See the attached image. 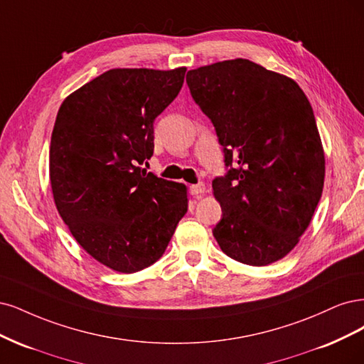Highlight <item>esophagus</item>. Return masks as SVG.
Returning <instances> with one entry per match:
<instances>
[{
    "label": "esophagus",
    "mask_w": 364,
    "mask_h": 364,
    "mask_svg": "<svg viewBox=\"0 0 364 364\" xmlns=\"http://www.w3.org/2000/svg\"><path fill=\"white\" fill-rule=\"evenodd\" d=\"M189 192H191V195L198 196V195H201V193H204V192H205V186H204L203 183L192 184V186L189 187Z\"/></svg>",
    "instance_id": "1"
}]
</instances>
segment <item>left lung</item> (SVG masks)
Segmentation results:
<instances>
[{
  "instance_id": "left-lung-1",
  "label": "left lung",
  "mask_w": 364,
  "mask_h": 364,
  "mask_svg": "<svg viewBox=\"0 0 364 364\" xmlns=\"http://www.w3.org/2000/svg\"><path fill=\"white\" fill-rule=\"evenodd\" d=\"M186 83L224 148L227 173L212 183L220 250L251 266L283 259L323 189V148L306 93L246 58L192 69Z\"/></svg>"
}]
</instances>
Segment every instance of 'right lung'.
I'll use <instances>...</instances> for the list:
<instances>
[{"label": "right lung", "mask_w": 364, "mask_h": 364, "mask_svg": "<svg viewBox=\"0 0 364 364\" xmlns=\"http://www.w3.org/2000/svg\"><path fill=\"white\" fill-rule=\"evenodd\" d=\"M184 74L110 69L58 109L50 146L55 207L81 248L116 272L156 263L187 212L184 184L142 169L154 152V121Z\"/></svg>", "instance_id": "right-lung-1"}]
</instances>
